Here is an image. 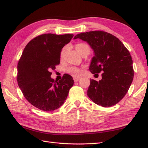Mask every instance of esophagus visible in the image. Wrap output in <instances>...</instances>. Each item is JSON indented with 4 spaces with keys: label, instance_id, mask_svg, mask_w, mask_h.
<instances>
[{
    "label": "esophagus",
    "instance_id": "esophagus-1",
    "mask_svg": "<svg viewBox=\"0 0 148 148\" xmlns=\"http://www.w3.org/2000/svg\"><path fill=\"white\" fill-rule=\"evenodd\" d=\"M80 79V78L79 77H74V82H77Z\"/></svg>",
    "mask_w": 148,
    "mask_h": 148
}]
</instances>
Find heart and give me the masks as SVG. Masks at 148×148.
I'll return each mask as SVG.
<instances>
[{
    "label": "heart",
    "mask_w": 148,
    "mask_h": 148,
    "mask_svg": "<svg viewBox=\"0 0 148 148\" xmlns=\"http://www.w3.org/2000/svg\"><path fill=\"white\" fill-rule=\"evenodd\" d=\"M75 47H76V49H77L78 52L79 53H80L81 51L84 49V48H89L87 45H86L84 43H78ZM66 47L64 48V49L62 50L61 52H60V58H62L64 57V55L65 53V51H66ZM68 72L75 77H79L81 74V70L79 69L78 68H76V67H71V68H69L68 69Z\"/></svg>",
    "instance_id": "1"
}]
</instances>
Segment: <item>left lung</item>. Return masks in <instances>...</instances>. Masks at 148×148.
I'll use <instances>...</instances> for the list:
<instances>
[{"instance_id": "obj_1", "label": "left lung", "mask_w": 148, "mask_h": 148, "mask_svg": "<svg viewBox=\"0 0 148 148\" xmlns=\"http://www.w3.org/2000/svg\"><path fill=\"white\" fill-rule=\"evenodd\" d=\"M77 38L86 42L93 50L90 71L92 74L103 72L101 80H90L88 97L103 107L116 105L125 97L133 80L129 51L117 38L101 31L81 33L74 38Z\"/></svg>"}]
</instances>
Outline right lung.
<instances>
[{
  "mask_svg": "<svg viewBox=\"0 0 148 148\" xmlns=\"http://www.w3.org/2000/svg\"><path fill=\"white\" fill-rule=\"evenodd\" d=\"M73 36L43 34L31 40L23 50L18 64V84L27 101L41 110L59 108L74 84L71 75L65 74L55 81L50 72L60 64L62 49Z\"/></svg>",
  "mask_w": 148,
  "mask_h": 148,
  "instance_id": "1",
  "label": "right lung"
}]
</instances>
